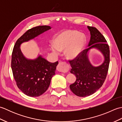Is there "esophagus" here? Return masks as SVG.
<instances>
[{"label": "esophagus", "instance_id": "34e87169", "mask_svg": "<svg viewBox=\"0 0 122 122\" xmlns=\"http://www.w3.org/2000/svg\"><path fill=\"white\" fill-rule=\"evenodd\" d=\"M56 69H57V70L59 72H66L68 71V66H67L65 62H62L59 63L58 66H57Z\"/></svg>", "mask_w": 122, "mask_h": 122}]
</instances>
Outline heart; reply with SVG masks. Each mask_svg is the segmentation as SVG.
<instances>
[{
  "mask_svg": "<svg viewBox=\"0 0 122 122\" xmlns=\"http://www.w3.org/2000/svg\"><path fill=\"white\" fill-rule=\"evenodd\" d=\"M86 43V37L83 34L76 30H68L57 36L54 45H51V49L56 54H58L60 51L66 50V58L73 60L81 54Z\"/></svg>",
  "mask_w": 122,
  "mask_h": 122,
  "instance_id": "obj_1",
  "label": "heart"
}]
</instances>
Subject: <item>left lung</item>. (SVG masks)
<instances>
[{
    "mask_svg": "<svg viewBox=\"0 0 122 122\" xmlns=\"http://www.w3.org/2000/svg\"><path fill=\"white\" fill-rule=\"evenodd\" d=\"M91 35L89 48L84 50L76 59L70 60V72L76 80L70 85L72 92L80 97H86L94 93L102 86L107 77L110 64V49L104 37L97 28L87 26ZM99 50L104 56L102 65L97 67L92 65L88 53L91 48Z\"/></svg>",
    "mask_w": 122,
    "mask_h": 122,
    "instance_id": "left-lung-1",
    "label": "left lung"
}]
</instances>
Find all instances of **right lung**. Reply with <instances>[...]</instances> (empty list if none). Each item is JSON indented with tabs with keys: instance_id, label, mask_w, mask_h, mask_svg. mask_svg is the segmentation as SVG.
<instances>
[{
	"instance_id": "1",
	"label": "right lung",
	"mask_w": 122,
	"mask_h": 122,
	"mask_svg": "<svg viewBox=\"0 0 122 122\" xmlns=\"http://www.w3.org/2000/svg\"><path fill=\"white\" fill-rule=\"evenodd\" d=\"M50 29L49 25H40L28 30L18 39L13 49L11 64L13 76L18 88L30 97H39L47 90L58 62L51 63L41 55L33 60L27 59L20 46Z\"/></svg>"
}]
</instances>
